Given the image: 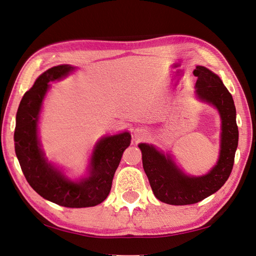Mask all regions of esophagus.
Returning a JSON list of instances; mask_svg holds the SVG:
<instances>
[{"label": "esophagus", "mask_w": 256, "mask_h": 256, "mask_svg": "<svg viewBox=\"0 0 256 256\" xmlns=\"http://www.w3.org/2000/svg\"><path fill=\"white\" fill-rule=\"evenodd\" d=\"M146 136H147V130L144 128H137L134 130V137H135V140H137L145 138Z\"/></svg>", "instance_id": "obj_1"}]
</instances>
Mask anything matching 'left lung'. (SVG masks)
<instances>
[{"instance_id": "left-lung-1", "label": "left lung", "mask_w": 256, "mask_h": 256, "mask_svg": "<svg viewBox=\"0 0 256 256\" xmlns=\"http://www.w3.org/2000/svg\"><path fill=\"white\" fill-rule=\"evenodd\" d=\"M196 76V97L211 104L220 116V149L216 164L204 175L190 176L176 164L171 154H164L152 144L142 142V168L156 198L172 206L194 204L213 194L232 173L239 132L232 94L220 76L203 66L194 70Z\"/></svg>"}]
</instances>
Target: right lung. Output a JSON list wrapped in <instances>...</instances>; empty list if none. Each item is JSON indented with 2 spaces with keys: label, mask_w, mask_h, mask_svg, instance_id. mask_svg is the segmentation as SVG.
Listing matches in <instances>:
<instances>
[{
  "label": "right lung",
  "mask_w": 256,
  "mask_h": 256,
  "mask_svg": "<svg viewBox=\"0 0 256 256\" xmlns=\"http://www.w3.org/2000/svg\"><path fill=\"white\" fill-rule=\"evenodd\" d=\"M76 67L60 64L38 76L26 92L16 114L15 152L26 180L34 190L50 202L66 208H88L107 198L123 152L130 144V134L104 136L92 152L84 178L74 180L48 160L38 140V124L50 82L60 81Z\"/></svg>",
  "instance_id": "1"
}]
</instances>
